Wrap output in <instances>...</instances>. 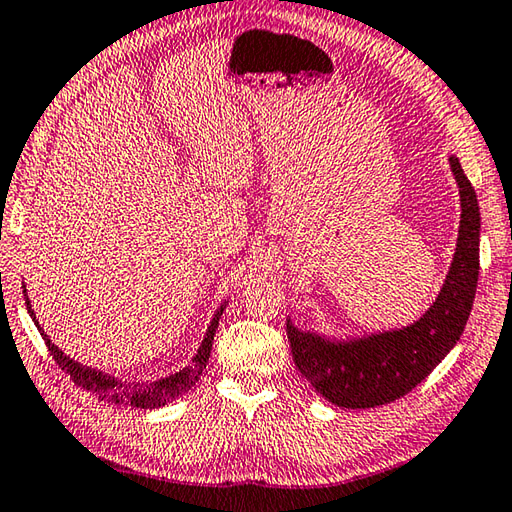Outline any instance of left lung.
I'll list each match as a JSON object with an SVG mask.
<instances>
[{"instance_id":"1","label":"left lung","mask_w":512,"mask_h":512,"mask_svg":"<svg viewBox=\"0 0 512 512\" xmlns=\"http://www.w3.org/2000/svg\"><path fill=\"white\" fill-rule=\"evenodd\" d=\"M448 162L462 204L457 248L442 290L417 322L339 339L302 330L286 319L295 366L330 404L357 410L395 402L422 384L464 333L477 290L482 219L462 164L455 155Z\"/></svg>"}]
</instances>
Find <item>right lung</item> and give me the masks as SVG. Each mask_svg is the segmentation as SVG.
I'll use <instances>...</instances> for the list:
<instances>
[{
    "instance_id": "add662e5",
    "label": "right lung",
    "mask_w": 512,
    "mask_h": 512,
    "mask_svg": "<svg viewBox=\"0 0 512 512\" xmlns=\"http://www.w3.org/2000/svg\"><path fill=\"white\" fill-rule=\"evenodd\" d=\"M24 299H26V308H28V315L33 317L35 326L39 328V333H42L44 342L50 350V355L57 362V366L66 370L70 375V379L77 386H82L84 390H90V393H95L99 399H106L110 404H124V406H133V408H159L164 406L170 399L179 397L182 393L193 386L199 375H202V370L208 364V357H210V348H213V339H215V330L219 326V319H222V313L226 308V302L219 306V310L215 313V317L210 319V326L206 330V335L202 339V344H199L197 353L193 357V364L186 366L184 370H179L175 375H168L162 379H155V382H122V379H117L108 373H102V370L97 368H90L75 362V359H70L64 350H59L53 342H50L48 335L39 326L37 317H35V310L30 308V299L26 295V286H24Z\"/></svg>"
}]
</instances>
